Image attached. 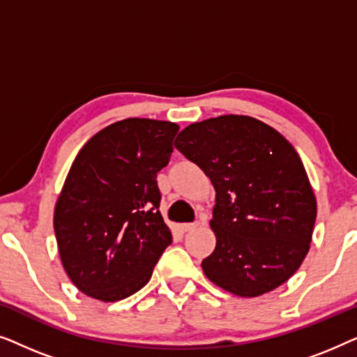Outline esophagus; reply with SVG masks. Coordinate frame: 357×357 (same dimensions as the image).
I'll use <instances>...</instances> for the list:
<instances>
[{"label": "esophagus", "mask_w": 357, "mask_h": 357, "mask_svg": "<svg viewBox=\"0 0 357 357\" xmlns=\"http://www.w3.org/2000/svg\"><path fill=\"white\" fill-rule=\"evenodd\" d=\"M199 222H187V224H182V231L183 232H192L195 229H198Z\"/></svg>", "instance_id": "1"}]
</instances>
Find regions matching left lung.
<instances>
[{
    "mask_svg": "<svg viewBox=\"0 0 357 357\" xmlns=\"http://www.w3.org/2000/svg\"><path fill=\"white\" fill-rule=\"evenodd\" d=\"M216 190V248L202 263L214 284L241 297L276 289L309 252L317 202L292 144L270 125L221 115L188 125L174 143Z\"/></svg>",
    "mask_w": 357,
    "mask_h": 357,
    "instance_id": "obj_1",
    "label": "left lung"
}]
</instances>
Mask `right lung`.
<instances>
[{
	"mask_svg": "<svg viewBox=\"0 0 357 357\" xmlns=\"http://www.w3.org/2000/svg\"><path fill=\"white\" fill-rule=\"evenodd\" d=\"M177 131L172 121L126 119L77 153L53 227L63 268L86 296L115 302L135 294L172 243L155 177L169 164Z\"/></svg>",
	"mask_w": 357,
	"mask_h": 357,
	"instance_id": "1",
	"label": "right lung"
}]
</instances>
